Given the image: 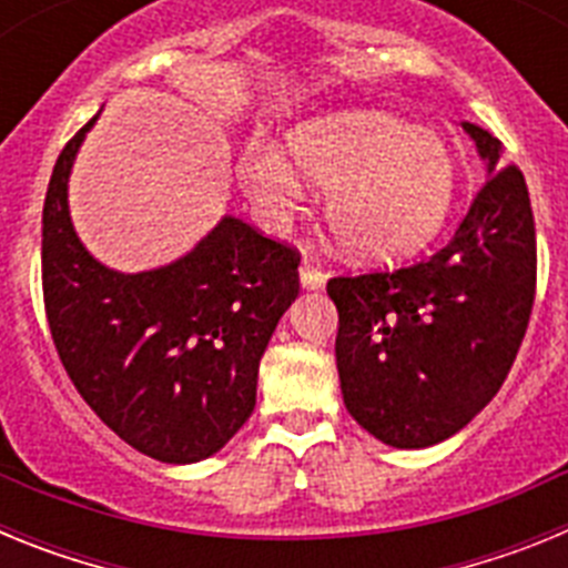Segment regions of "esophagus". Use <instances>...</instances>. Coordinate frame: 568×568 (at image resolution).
I'll return each mask as SVG.
<instances>
[{
  "label": "esophagus",
  "instance_id": "1",
  "mask_svg": "<svg viewBox=\"0 0 568 568\" xmlns=\"http://www.w3.org/2000/svg\"><path fill=\"white\" fill-rule=\"evenodd\" d=\"M298 275H301V287L304 290H321L324 284H327V275L321 273L318 267H313V264H307V261L301 264Z\"/></svg>",
  "mask_w": 568,
  "mask_h": 568
}]
</instances>
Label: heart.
<instances>
[{"label":"heart","mask_w":568,"mask_h":568,"mask_svg":"<svg viewBox=\"0 0 568 568\" xmlns=\"http://www.w3.org/2000/svg\"><path fill=\"white\" fill-rule=\"evenodd\" d=\"M287 153L295 169L270 144L241 155L244 193L267 215L284 219L307 199L302 174L327 187V222L355 258L395 261L418 253L453 207V150L435 133L381 110H344L298 124L287 135Z\"/></svg>","instance_id":"1"}]
</instances>
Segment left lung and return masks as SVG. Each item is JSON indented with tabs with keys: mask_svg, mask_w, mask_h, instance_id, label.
Wrapping results in <instances>:
<instances>
[{
	"mask_svg": "<svg viewBox=\"0 0 568 568\" xmlns=\"http://www.w3.org/2000/svg\"><path fill=\"white\" fill-rule=\"evenodd\" d=\"M486 182L453 241L393 273L338 275L344 404L395 449H424L460 433L498 395L526 335L538 244L526 179L489 130L464 122Z\"/></svg>",
	"mask_w": 568,
	"mask_h": 568,
	"instance_id": "obj_1",
	"label": "left lung"
}]
</instances>
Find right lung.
Masks as SVG:
<instances>
[{"label": "right lung", "instance_id": "right-lung-1", "mask_svg": "<svg viewBox=\"0 0 568 568\" xmlns=\"http://www.w3.org/2000/svg\"><path fill=\"white\" fill-rule=\"evenodd\" d=\"M93 122L64 144L44 195L50 335L79 395L124 444L162 464H195L253 415L261 355L298 295L301 255L224 215L168 267H104L68 210L70 170Z\"/></svg>", "mask_w": 568, "mask_h": 568}]
</instances>
